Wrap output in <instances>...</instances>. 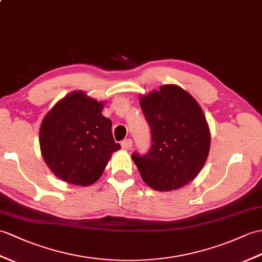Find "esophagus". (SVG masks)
Wrapping results in <instances>:
<instances>
[{
    "mask_svg": "<svg viewBox=\"0 0 262 262\" xmlns=\"http://www.w3.org/2000/svg\"><path fill=\"white\" fill-rule=\"evenodd\" d=\"M133 145V141L130 138H125L123 142H121V148L123 149H130Z\"/></svg>",
    "mask_w": 262,
    "mask_h": 262,
    "instance_id": "esophagus-1",
    "label": "esophagus"
}]
</instances>
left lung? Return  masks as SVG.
Masks as SVG:
<instances>
[{"mask_svg": "<svg viewBox=\"0 0 262 262\" xmlns=\"http://www.w3.org/2000/svg\"><path fill=\"white\" fill-rule=\"evenodd\" d=\"M150 128L151 145L133 153L142 179L156 191H172L196 178L208 159L210 130L193 97L175 84H165L141 98Z\"/></svg>", "mask_w": 262, "mask_h": 262, "instance_id": "left-lung-1", "label": "left lung"}]
</instances>
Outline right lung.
<instances>
[{
    "instance_id": "add662e5",
    "label": "right lung",
    "mask_w": 262,
    "mask_h": 262,
    "mask_svg": "<svg viewBox=\"0 0 262 262\" xmlns=\"http://www.w3.org/2000/svg\"><path fill=\"white\" fill-rule=\"evenodd\" d=\"M102 102L75 91L60 100L42 121V156L67 183H95L112 154L120 148L114 141L112 120L102 116Z\"/></svg>"
}]
</instances>
